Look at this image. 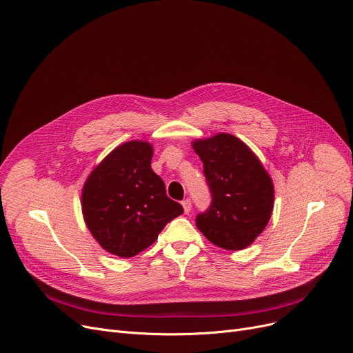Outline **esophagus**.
<instances>
[{
    "label": "esophagus",
    "instance_id": "34e87169",
    "mask_svg": "<svg viewBox=\"0 0 353 353\" xmlns=\"http://www.w3.org/2000/svg\"><path fill=\"white\" fill-rule=\"evenodd\" d=\"M181 204H182V207H184V211H185V213L188 214L190 211H191V200H190V199H187V200L182 201Z\"/></svg>",
    "mask_w": 353,
    "mask_h": 353
}]
</instances>
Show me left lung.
Here are the masks:
<instances>
[{
	"mask_svg": "<svg viewBox=\"0 0 353 353\" xmlns=\"http://www.w3.org/2000/svg\"><path fill=\"white\" fill-rule=\"evenodd\" d=\"M192 149L204 163L211 205L195 224L211 243L242 250L265 230L274 210V184L262 162L241 139L217 133L196 139Z\"/></svg>",
	"mask_w": 353,
	"mask_h": 353,
	"instance_id": "left-lung-1",
	"label": "left lung"
}]
</instances>
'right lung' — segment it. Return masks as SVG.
<instances>
[{"label":"right lung","mask_w":353,"mask_h":353,"mask_svg":"<svg viewBox=\"0 0 353 353\" xmlns=\"http://www.w3.org/2000/svg\"><path fill=\"white\" fill-rule=\"evenodd\" d=\"M153 148L143 140L117 146L98 163L82 188L83 220L111 255L132 258L158 239L166 223L184 213L152 171Z\"/></svg>","instance_id":"1"}]
</instances>
